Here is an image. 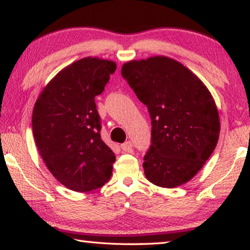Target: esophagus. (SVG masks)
Instances as JSON below:
<instances>
[{"label":"esophagus","instance_id":"1","mask_svg":"<svg viewBox=\"0 0 250 250\" xmlns=\"http://www.w3.org/2000/svg\"><path fill=\"white\" fill-rule=\"evenodd\" d=\"M121 148H122L123 152L129 153V152H132V150H133V145H132V143L127 141V142L123 143V144L121 145Z\"/></svg>","mask_w":250,"mask_h":250}]
</instances>
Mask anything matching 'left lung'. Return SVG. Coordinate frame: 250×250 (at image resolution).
I'll list each match as a JSON object with an SVG mask.
<instances>
[{"label": "left lung", "instance_id": "1", "mask_svg": "<svg viewBox=\"0 0 250 250\" xmlns=\"http://www.w3.org/2000/svg\"><path fill=\"white\" fill-rule=\"evenodd\" d=\"M122 76L152 120V145L143 163L146 178L165 188L189 182L219 138V115L210 92L193 72L166 56L129 61Z\"/></svg>", "mask_w": 250, "mask_h": 250}]
</instances>
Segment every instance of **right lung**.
Returning a JSON list of instances; mask_svg holds the SVG:
<instances>
[{"label":"right lung","instance_id":"add662e5","mask_svg":"<svg viewBox=\"0 0 250 250\" xmlns=\"http://www.w3.org/2000/svg\"><path fill=\"white\" fill-rule=\"evenodd\" d=\"M116 63L85 57L63 68L43 88L32 115L33 135L45 165L62 185L91 191L108 182L115 155L101 138L95 96Z\"/></svg>","mask_w":250,"mask_h":250}]
</instances>
